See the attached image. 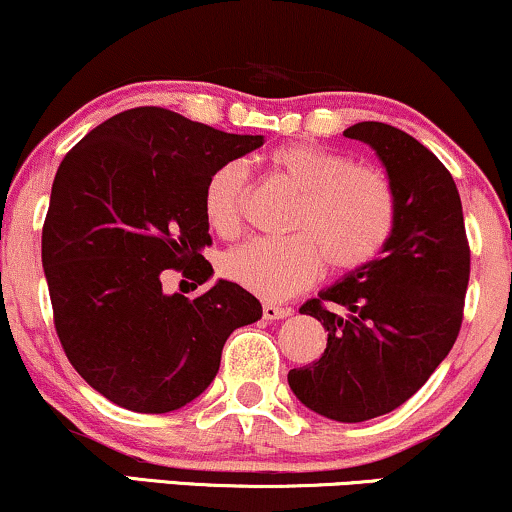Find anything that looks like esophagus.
Wrapping results in <instances>:
<instances>
[{
  "instance_id": "34e87169",
  "label": "esophagus",
  "mask_w": 512,
  "mask_h": 512,
  "mask_svg": "<svg viewBox=\"0 0 512 512\" xmlns=\"http://www.w3.org/2000/svg\"><path fill=\"white\" fill-rule=\"evenodd\" d=\"M262 315H264V319H269V322H276V319L291 317V307H281V305H274V303H264V305H262Z\"/></svg>"
}]
</instances>
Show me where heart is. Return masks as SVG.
I'll list each match as a JSON object with an SVG mask.
<instances>
[{
    "label": "heart",
    "mask_w": 512,
    "mask_h": 512,
    "mask_svg": "<svg viewBox=\"0 0 512 512\" xmlns=\"http://www.w3.org/2000/svg\"><path fill=\"white\" fill-rule=\"evenodd\" d=\"M269 166L300 193L288 224L295 236L255 238L233 248L224 257V274L236 286L264 300H283L322 276L324 257L334 269L353 272L381 255L396 229V197L381 171L305 143L274 150ZM248 193L245 162L219 164L202 193L209 226L221 236L238 233Z\"/></svg>",
    "instance_id": "heart-1"
}]
</instances>
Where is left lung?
<instances>
[{
  "label": "left lung",
  "mask_w": 512,
  "mask_h": 512,
  "mask_svg": "<svg viewBox=\"0 0 512 512\" xmlns=\"http://www.w3.org/2000/svg\"><path fill=\"white\" fill-rule=\"evenodd\" d=\"M377 152L396 197V229L377 260L300 307L329 331L312 365L288 386L317 415L365 422L422 389L463 324L470 245L453 176L434 152L389 123L343 131Z\"/></svg>",
  "instance_id": "obj_1"
}]
</instances>
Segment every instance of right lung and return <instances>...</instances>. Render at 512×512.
Listing matches in <instances>:
<instances>
[{"label": "right lung", "instance_id": "add662e5", "mask_svg": "<svg viewBox=\"0 0 512 512\" xmlns=\"http://www.w3.org/2000/svg\"><path fill=\"white\" fill-rule=\"evenodd\" d=\"M264 143L162 107L100 123L59 164L42 226L54 326L95 391L133 412L188 405L217 377L238 326L262 317L255 295L219 279L195 300L162 291L164 269L205 283L209 174Z\"/></svg>", "mask_w": 512, "mask_h": 512}]
</instances>
